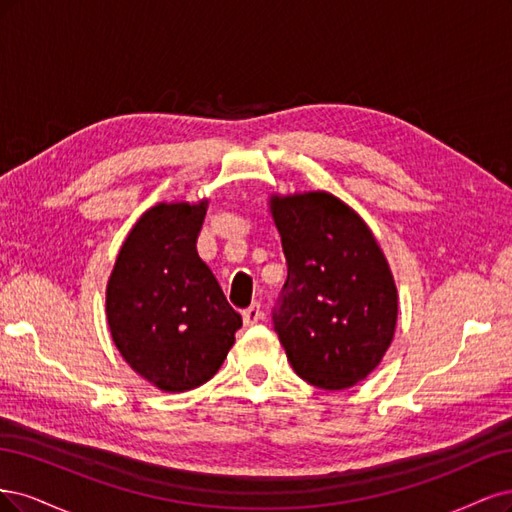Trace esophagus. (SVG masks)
<instances>
[{"instance_id":"esophagus-1","label":"esophagus","mask_w":512,"mask_h":512,"mask_svg":"<svg viewBox=\"0 0 512 512\" xmlns=\"http://www.w3.org/2000/svg\"><path fill=\"white\" fill-rule=\"evenodd\" d=\"M261 315H263L261 306L259 304H251L249 308L242 312V321H244V325H255L261 319Z\"/></svg>"}]
</instances>
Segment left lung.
I'll return each instance as SVG.
<instances>
[{"mask_svg": "<svg viewBox=\"0 0 512 512\" xmlns=\"http://www.w3.org/2000/svg\"><path fill=\"white\" fill-rule=\"evenodd\" d=\"M270 210L287 259L274 332L306 383L349 389L393 340L398 289L389 263L364 219L332 193L272 195Z\"/></svg>", "mask_w": 512, "mask_h": 512, "instance_id": "8db88e82", "label": "left lung"}]
</instances>
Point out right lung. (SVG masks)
<instances>
[{
  "mask_svg": "<svg viewBox=\"0 0 512 512\" xmlns=\"http://www.w3.org/2000/svg\"><path fill=\"white\" fill-rule=\"evenodd\" d=\"M208 202L157 204L125 238L106 289V317L127 364L168 393L217 374L242 317L197 255Z\"/></svg>",
  "mask_w": 512,
  "mask_h": 512,
  "instance_id": "1",
  "label": "right lung"
}]
</instances>
